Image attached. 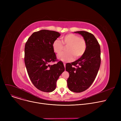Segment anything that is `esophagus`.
<instances>
[{
    "instance_id": "obj_1",
    "label": "esophagus",
    "mask_w": 121,
    "mask_h": 121,
    "mask_svg": "<svg viewBox=\"0 0 121 121\" xmlns=\"http://www.w3.org/2000/svg\"><path fill=\"white\" fill-rule=\"evenodd\" d=\"M64 67L65 68L66 67V64H65V63H64Z\"/></svg>"
}]
</instances>
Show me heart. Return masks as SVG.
Listing matches in <instances>:
<instances>
[{
    "mask_svg": "<svg viewBox=\"0 0 121 121\" xmlns=\"http://www.w3.org/2000/svg\"><path fill=\"white\" fill-rule=\"evenodd\" d=\"M62 42L64 46H67L66 49L67 52H62L58 56V59L62 61H71L74 57L75 58H78L84 54L86 49L87 43L84 38L73 33L63 36ZM62 43L58 40L53 43L52 48L55 53L59 54L64 49V47Z\"/></svg>",
    "mask_w": 121,
    "mask_h": 121,
    "instance_id": "heart-1",
    "label": "heart"
}]
</instances>
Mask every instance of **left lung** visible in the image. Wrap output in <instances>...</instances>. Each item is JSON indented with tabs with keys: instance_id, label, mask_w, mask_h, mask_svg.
<instances>
[{
	"instance_id": "obj_1",
	"label": "left lung",
	"mask_w": 121,
	"mask_h": 121,
	"mask_svg": "<svg viewBox=\"0 0 121 121\" xmlns=\"http://www.w3.org/2000/svg\"><path fill=\"white\" fill-rule=\"evenodd\" d=\"M75 33L83 37L86 41V49L78 60L66 64V70L69 73L67 79L69 89L72 92L80 93L87 90L97 77L101 62L100 48L92 33L84 31Z\"/></svg>"
}]
</instances>
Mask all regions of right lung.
Here are the masks:
<instances>
[{"mask_svg": "<svg viewBox=\"0 0 121 121\" xmlns=\"http://www.w3.org/2000/svg\"><path fill=\"white\" fill-rule=\"evenodd\" d=\"M54 31L41 30L28 38L24 48V63L30 80L40 91L51 92L55 90L56 81L64 72L63 62L58 61L52 48L53 43L60 36Z\"/></svg>", "mask_w": 121, "mask_h": 121, "instance_id": "1", "label": "right lung"}]
</instances>
